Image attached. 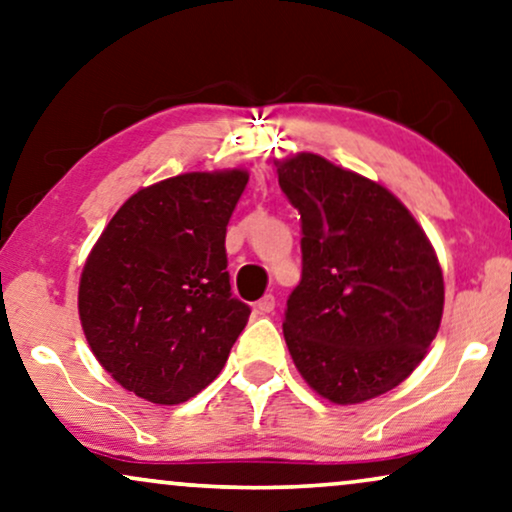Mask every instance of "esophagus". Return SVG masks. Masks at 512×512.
Returning a JSON list of instances; mask_svg holds the SVG:
<instances>
[{
    "label": "esophagus",
    "instance_id": "obj_1",
    "mask_svg": "<svg viewBox=\"0 0 512 512\" xmlns=\"http://www.w3.org/2000/svg\"><path fill=\"white\" fill-rule=\"evenodd\" d=\"M256 310H258V313H261V315L272 313V310H275V296L265 294V296L261 298V301L256 303Z\"/></svg>",
    "mask_w": 512,
    "mask_h": 512
}]
</instances>
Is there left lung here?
Returning <instances> with one entry per match:
<instances>
[{
    "instance_id": "obj_1",
    "label": "left lung",
    "mask_w": 512,
    "mask_h": 512,
    "mask_svg": "<svg viewBox=\"0 0 512 512\" xmlns=\"http://www.w3.org/2000/svg\"><path fill=\"white\" fill-rule=\"evenodd\" d=\"M301 214L303 275L284 313L298 374L324 400L360 404L407 378L437 336V254L388 188L315 152L277 159Z\"/></svg>"
}]
</instances>
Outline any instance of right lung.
Returning a JSON list of instances; mask_svg holds the SVG:
<instances>
[{
  "instance_id": "1",
  "label": "right lung",
  "mask_w": 512,
  "mask_h": 512,
  "mask_svg": "<svg viewBox=\"0 0 512 512\" xmlns=\"http://www.w3.org/2000/svg\"><path fill=\"white\" fill-rule=\"evenodd\" d=\"M247 181L244 169L190 171L141 188L86 256L79 322L129 393L188 402L228 362L251 313L225 270V228Z\"/></svg>"
}]
</instances>
